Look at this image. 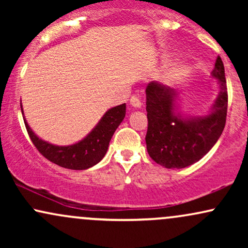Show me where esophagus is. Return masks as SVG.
I'll return each mask as SVG.
<instances>
[{
	"label": "esophagus",
	"instance_id": "esophagus-1",
	"mask_svg": "<svg viewBox=\"0 0 248 248\" xmlns=\"http://www.w3.org/2000/svg\"><path fill=\"white\" fill-rule=\"evenodd\" d=\"M129 104H130V106L134 107V108H141V106H142L141 100L138 98V96H135V95L130 96Z\"/></svg>",
	"mask_w": 248,
	"mask_h": 248
}]
</instances>
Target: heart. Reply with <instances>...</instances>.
<instances>
[{"label":"heart","mask_w":248,"mask_h":248,"mask_svg":"<svg viewBox=\"0 0 248 248\" xmlns=\"http://www.w3.org/2000/svg\"><path fill=\"white\" fill-rule=\"evenodd\" d=\"M190 62L186 59H179V61L172 62L170 67L166 71L163 76V81L168 85L177 84L178 81L183 80L190 73Z\"/></svg>","instance_id":"1"}]
</instances>
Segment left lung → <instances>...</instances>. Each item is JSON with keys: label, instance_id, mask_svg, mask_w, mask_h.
Masks as SVG:
<instances>
[{"label": "left lung", "instance_id": "obj_1", "mask_svg": "<svg viewBox=\"0 0 248 248\" xmlns=\"http://www.w3.org/2000/svg\"><path fill=\"white\" fill-rule=\"evenodd\" d=\"M211 76L217 79L218 95L203 115L182 113L179 93L173 88L154 81L147 86V150L160 166L168 169L191 166L204 157L220 138L227 113V88L220 57Z\"/></svg>", "mask_w": 248, "mask_h": 248}]
</instances>
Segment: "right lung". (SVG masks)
Returning <instances> with one entry per match:
<instances>
[{
	"mask_svg": "<svg viewBox=\"0 0 248 248\" xmlns=\"http://www.w3.org/2000/svg\"><path fill=\"white\" fill-rule=\"evenodd\" d=\"M21 109L22 114H24L22 105ZM124 115L126 104L109 108L84 139L69 146H57L42 140L31 129L25 119L24 124L31 141L45 158L66 169L85 170L98 164L105 157L110 139Z\"/></svg>",
	"mask_w": 248,
	"mask_h": 248,
	"instance_id": "right-lung-1",
	"label": "right lung"
}]
</instances>
